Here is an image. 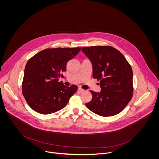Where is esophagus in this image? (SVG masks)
Instances as JSON below:
<instances>
[{"label": "esophagus", "mask_w": 159, "mask_h": 159, "mask_svg": "<svg viewBox=\"0 0 159 159\" xmlns=\"http://www.w3.org/2000/svg\"><path fill=\"white\" fill-rule=\"evenodd\" d=\"M78 92H81L84 91V89H82V88H78Z\"/></svg>", "instance_id": "esophagus-1"}]
</instances>
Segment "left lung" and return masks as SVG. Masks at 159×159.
<instances>
[{
  "label": "left lung",
  "mask_w": 159,
  "mask_h": 159,
  "mask_svg": "<svg viewBox=\"0 0 159 159\" xmlns=\"http://www.w3.org/2000/svg\"><path fill=\"white\" fill-rule=\"evenodd\" d=\"M91 61L92 77L100 81L101 92L91 91L92 98L86 103L99 116H112L121 112L133 96V71L124 55L110 46L81 49Z\"/></svg>",
  "instance_id": "left-lung-1"
}]
</instances>
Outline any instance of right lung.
Segmentation results:
<instances>
[{
    "mask_svg": "<svg viewBox=\"0 0 159 159\" xmlns=\"http://www.w3.org/2000/svg\"><path fill=\"white\" fill-rule=\"evenodd\" d=\"M81 48H47L32 57L27 62L22 83V92L29 106L43 114L64 108L78 90L76 85L67 87L59 77L67 64L80 51Z\"/></svg>",
    "mask_w": 159,
    "mask_h": 159,
    "instance_id": "right-lung-1",
    "label": "right lung"
}]
</instances>
